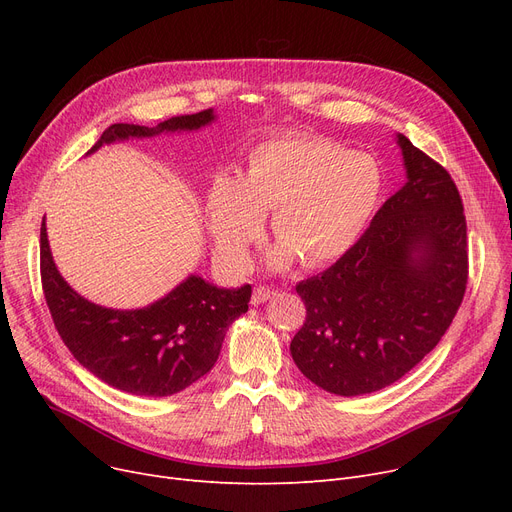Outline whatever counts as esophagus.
<instances>
[{
    "label": "esophagus",
    "mask_w": 512,
    "mask_h": 512,
    "mask_svg": "<svg viewBox=\"0 0 512 512\" xmlns=\"http://www.w3.org/2000/svg\"><path fill=\"white\" fill-rule=\"evenodd\" d=\"M274 290L272 288H265V286H259L253 290V297H251V305H263L270 299H274Z\"/></svg>",
    "instance_id": "obj_1"
}]
</instances>
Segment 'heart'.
I'll use <instances>...</instances> for the list:
<instances>
[{"label": "heart", "mask_w": 512, "mask_h": 512, "mask_svg": "<svg viewBox=\"0 0 512 512\" xmlns=\"http://www.w3.org/2000/svg\"><path fill=\"white\" fill-rule=\"evenodd\" d=\"M384 176L378 161L319 137H276L257 145L240 178L218 176L207 193V224L215 249L232 267H245L272 211L280 240L274 270L301 257L319 267L351 251L380 205Z\"/></svg>", "instance_id": "obj_1"}]
</instances>
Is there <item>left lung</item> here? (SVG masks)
<instances>
[{
    "mask_svg": "<svg viewBox=\"0 0 512 512\" xmlns=\"http://www.w3.org/2000/svg\"><path fill=\"white\" fill-rule=\"evenodd\" d=\"M407 182L357 245L297 284L307 307L290 355L338 396L378 392L434 351L467 288V222L450 174L396 134Z\"/></svg>",
    "mask_w": 512,
    "mask_h": 512,
    "instance_id": "left-lung-1",
    "label": "left lung"
}]
</instances>
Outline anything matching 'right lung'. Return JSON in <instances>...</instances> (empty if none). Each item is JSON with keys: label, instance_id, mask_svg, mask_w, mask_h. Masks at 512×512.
I'll return each mask as SVG.
<instances>
[{"label": "right lung", "instance_id": "right-lung-1", "mask_svg": "<svg viewBox=\"0 0 512 512\" xmlns=\"http://www.w3.org/2000/svg\"><path fill=\"white\" fill-rule=\"evenodd\" d=\"M215 112L176 116L157 126L112 124L87 155L103 145L157 134L193 132ZM41 280L45 301L64 344L95 378L132 396H172L211 371L232 321L249 311L251 286H215L197 274L141 309L91 303L62 278L41 224Z\"/></svg>", "mask_w": 512, "mask_h": 512}]
</instances>
